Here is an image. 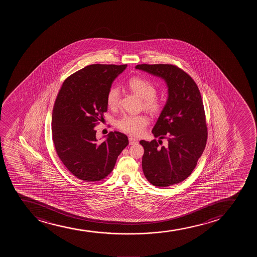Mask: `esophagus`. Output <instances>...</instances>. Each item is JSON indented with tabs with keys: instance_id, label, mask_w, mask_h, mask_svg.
Instances as JSON below:
<instances>
[{
	"instance_id": "1",
	"label": "esophagus",
	"mask_w": 257,
	"mask_h": 257,
	"mask_svg": "<svg viewBox=\"0 0 257 257\" xmlns=\"http://www.w3.org/2000/svg\"><path fill=\"white\" fill-rule=\"evenodd\" d=\"M128 142H130V145L138 144V140L135 138V137H132V136H130L128 138Z\"/></svg>"
}]
</instances>
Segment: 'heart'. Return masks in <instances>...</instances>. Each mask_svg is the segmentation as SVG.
<instances>
[{"label":"heart","instance_id":"b5f03b06","mask_svg":"<svg viewBox=\"0 0 257 257\" xmlns=\"http://www.w3.org/2000/svg\"><path fill=\"white\" fill-rule=\"evenodd\" d=\"M128 88L143 100V106L151 112H158L161 104L157 99L155 86L148 80L135 77L127 83ZM107 104L109 108H115L120 102V91L117 87L109 89L106 96ZM149 120L144 115H124L116 121V126L124 133L140 136L144 132Z\"/></svg>","mask_w":257,"mask_h":257}]
</instances>
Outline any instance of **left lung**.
<instances>
[{"mask_svg": "<svg viewBox=\"0 0 257 257\" xmlns=\"http://www.w3.org/2000/svg\"><path fill=\"white\" fill-rule=\"evenodd\" d=\"M136 68L162 79L168 88L167 100L152 130L154 137L166 138L168 144L160 147L156 140L140 142L144 148L145 177L159 188L179 183L191 174L206 147L201 93L191 77L176 66L142 64Z\"/></svg>", "mask_w": 257, "mask_h": 257, "instance_id": "obj_1", "label": "left lung"}]
</instances>
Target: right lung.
Instances as JSON below:
<instances>
[{
  "label": "right lung",
  "instance_id": "right-lung-1",
  "mask_svg": "<svg viewBox=\"0 0 257 257\" xmlns=\"http://www.w3.org/2000/svg\"><path fill=\"white\" fill-rule=\"evenodd\" d=\"M127 65L92 64L77 71L62 84L52 112V139L68 171L86 182L99 181L111 172L127 147V136L114 131L96 137L95 126L106 112L107 93Z\"/></svg>",
  "mask_w": 257,
  "mask_h": 257
}]
</instances>
